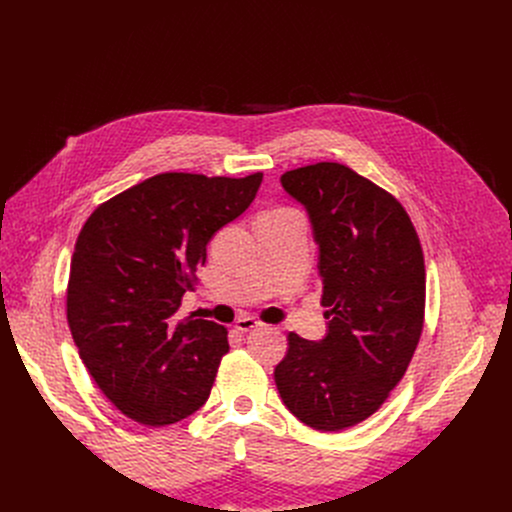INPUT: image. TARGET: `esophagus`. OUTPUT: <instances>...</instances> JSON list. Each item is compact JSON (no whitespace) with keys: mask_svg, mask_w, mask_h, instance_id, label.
Listing matches in <instances>:
<instances>
[{"mask_svg":"<svg viewBox=\"0 0 512 512\" xmlns=\"http://www.w3.org/2000/svg\"><path fill=\"white\" fill-rule=\"evenodd\" d=\"M259 324H261V322H259L257 318H253V316H241V318H237L235 328H237L239 332H249V330L257 328Z\"/></svg>","mask_w":512,"mask_h":512,"instance_id":"1","label":"esophagus"}]
</instances>
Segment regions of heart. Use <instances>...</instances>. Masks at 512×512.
Listing matches in <instances>:
<instances>
[{"mask_svg":"<svg viewBox=\"0 0 512 512\" xmlns=\"http://www.w3.org/2000/svg\"><path fill=\"white\" fill-rule=\"evenodd\" d=\"M279 210H287V208H277V210H269V212H279Z\"/></svg>","mask_w":512,"mask_h":512,"instance_id":"1","label":"heart"}]
</instances>
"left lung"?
Here are the masks:
<instances>
[{"instance_id": "obj_1", "label": "left lung", "mask_w": 512, "mask_h": 512, "mask_svg": "<svg viewBox=\"0 0 512 512\" xmlns=\"http://www.w3.org/2000/svg\"><path fill=\"white\" fill-rule=\"evenodd\" d=\"M281 186L310 216L328 332L318 342L289 332L273 377L302 423L340 431L371 417L409 367L423 330V251L401 202L348 166L289 170Z\"/></svg>"}]
</instances>
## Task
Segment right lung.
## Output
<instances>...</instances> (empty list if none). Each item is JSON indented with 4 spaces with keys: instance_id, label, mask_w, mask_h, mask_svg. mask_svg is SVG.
Here are the masks:
<instances>
[{
    "instance_id": "add662e5",
    "label": "right lung",
    "mask_w": 512,
    "mask_h": 512,
    "mask_svg": "<svg viewBox=\"0 0 512 512\" xmlns=\"http://www.w3.org/2000/svg\"><path fill=\"white\" fill-rule=\"evenodd\" d=\"M261 180V172H166L87 218L70 261L66 320L91 377L129 419L170 425L206 403L229 332L180 320L178 308L208 241L249 208Z\"/></svg>"
}]
</instances>
